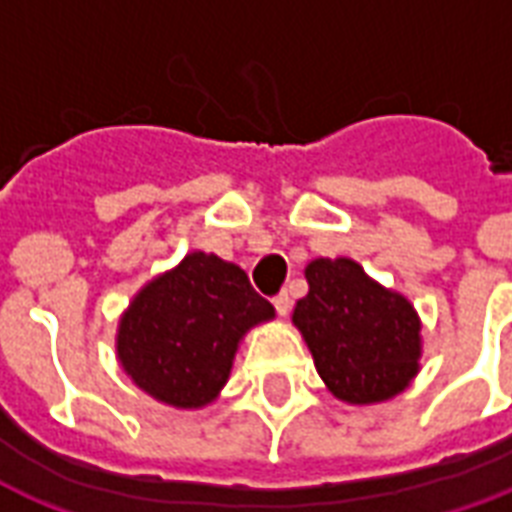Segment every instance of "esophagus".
I'll return each mask as SVG.
<instances>
[{"instance_id":"esophagus-1","label":"esophagus","mask_w":512,"mask_h":512,"mask_svg":"<svg viewBox=\"0 0 512 512\" xmlns=\"http://www.w3.org/2000/svg\"><path fill=\"white\" fill-rule=\"evenodd\" d=\"M273 306H276V311H279V317H287L290 314V306H292V300L287 292H279L276 298H273Z\"/></svg>"}]
</instances>
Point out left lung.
Instances as JSON below:
<instances>
[{
	"mask_svg": "<svg viewBox=\"0 0 512 512\" xmlns=\"http://www.w3.org/2000/svg\"><path fill=\"white\" fill-rule=\"evenodd\" d=\"M308 295L292 325L303 335L327 392L346 405H376L405 392L421 370V319L351 257L306 265Z\"/></svg>",
	"mask_w": 512,
	"mask_h": 512,
	"instance_id": "8db88e82",
	"label": "left lung"
}]
</instances>
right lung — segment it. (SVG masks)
Returning a JSON list of instances; mask_svg holds the SVG:
<instances>
[{
    "label": "right lung",
    "instance_id": "right-lung-1",
    "mask_svg": "<svg viewBox=\"0 0 512 512\" xmlns=\"http://www.w3.org/2000/svg\"><path fill=\"white\" fill-rule=\"evenodd\" d=\"M273 317L239 265L195 249L131 298L117 319V362L152 400L198 411L228 384L244 335Z\"/></svg>",
    "mask_w": 512,
    "mask_h": 512
}]
</instances>
